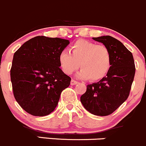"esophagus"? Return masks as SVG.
<instances>
[{"instance_id":"esophagus-1","label":"esophagus","mask_w":146,"mask_h":146,"mask_svg":"<svg viewBox=\"0 0 146 146\" xmlns=\"http://www.w3.org/2000/svg\"><path fill=\"white\" fill-rule=\"evenodd\" d=\"M77 83H78L77 81H75V80H74V79L71 80V85H72V86L73 85H76Z\"/></svg>"}]
</instances>
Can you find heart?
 Segmentation results:
<instances>
[{"label": "heart", "mask_w": 146, "mask_h": 146, "mask_svg": "<svg viewBox=\"0 0 146 146\" xmlns=\"http://www.w3.org/2000/svg\"><path fill=\"white\" fill-rule=\"evenodd\" d=\"M70 51L63 49L58 56L60 66L67 74H72L80 66L81 70L76 74V77L98 81L104 78L110 70L112 56L110 50L104 45L79 40L72 45Z\"/></svg>", "instance_id": "1"}]
</instances>
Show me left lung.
<instances>
[{
	"instance_id": "obj_1",
	"label": "left lung",
	"mask_w": 146,
	"mask_h": 146,
	"mask_svg": "<svg viewBox=\"0 0 146 146\" xmlns=\"http://www.w3.org/2000/svg\"><path fill=\"white\" fill-rule=\"evenodd\" d=\"M92 39L110 50L112 64L104 78L87 86L81 102L90 113L105 116L114 112L127 99L135 74V65L132 54L117 39L109 35Z\"/></svg>"
}]
</instances>
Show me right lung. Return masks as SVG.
<instances>
[{"label":"right lung","mask_w":146,"mask_h":146,"mask_svg":"<svg viewBox=\"0 0 146 146\" xmlns=\"http://www.w3.org/2000/svg\"><path fill=\"white\" fill-rule=\"evenodd\" d=\"M70 41L37 36L15 53L10 70L14 96L29 113L44 116L57 106L61 92L71 78L60 68L59 54Z\"/></svg>","instance_id":"right-lung-1"}]
</instances>
